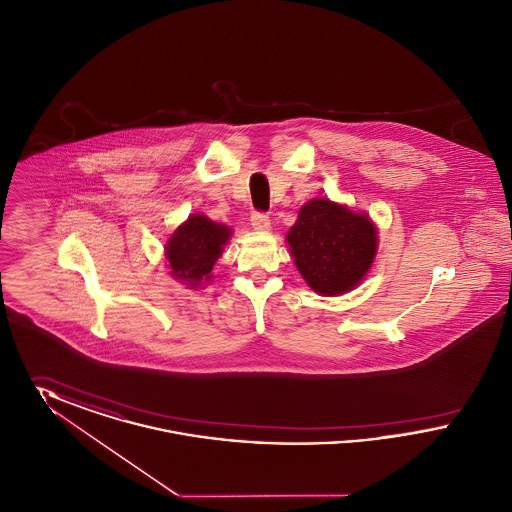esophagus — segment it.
<instances>
[{"label": "esophagus", "mask_w": 512, "mask_h": 512, "mask_svg": "<svg viewBox=\"0 0 512 512\" xmlns=\"http://www.w3.org/2000/svg\"><path fill=\"white\" fill-rule=\"evenodd\" d=\"M251 226L255 228V230H261V232H267L268 228H270V219H268L267 213H253L251 215Z\"/></svg>", "instance_id": "1"}]
</instances>
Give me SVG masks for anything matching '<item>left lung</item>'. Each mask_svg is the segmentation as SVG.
Here are the masks:
<instances>
[{
    "label": "left lung",
    "mask_w": 512,
    "mask_h": 512,
    "mask_svg": "<svg viewBox=\"0 0 512 512\" xmlns=\"http://www.w3.org/2000/svg\"><path fill=\"white\" fill-rule=\"evenodd\" d=\"M376 234L366 213L315 197L299 209L286 240L305 282L320 295H340L359 286L372 267Z\"/></svg>",
    "instance_id": "8db88e82"
}]
</instances>
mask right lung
I'll use <instances>...</instances> for the list:
<instances>
[{"instance_id": "obj_1", "label": "right lung", "mask_w": 512, "mask_h": 512, "mask_svg": "<svg viewBox=\"0 0 512 512\" xmlns=\"http://www.w3.org/2000/svg\"><path fill=\"white\" fill-rule=\"evenodd\" d=\"M232 230L195 213L180 224L165 245V255L176 280L197 288L211 280V270L222 255V247L230 240Z\"/></svg>"}]
</instances>
